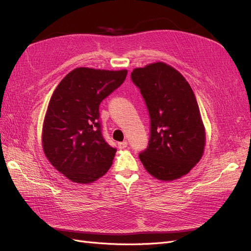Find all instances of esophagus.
Masks as SVG:
<instances>
[{
  "label": "esophagus",
  "instance_id": "34e87169",
  "mask_svg": "<svg viewBox=\"0 0 251 251\" xmlns=\"http://www.w3.org/2000/svg\"><path fill=\"white\" fill-rule=\"evenodd\" d=\"M126 147H127V141H126V140L118 142V148H119V149H126Z\"/></svg>",
  "mask_w": 251,
  "mask_h": 251
}]
</instances>
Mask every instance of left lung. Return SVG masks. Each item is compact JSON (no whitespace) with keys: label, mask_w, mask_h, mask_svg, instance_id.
<instances>
[{"label":"left lung","mask_w":251,"mask_h":251,"mask_svg":"<svg viewBox=\"0 0 251 251\" xmlns=\"http://www.w3.org/2000/svg\"><path fill=\"white\" fill-rule=\"evenodd\" d=\"M132 81L150 114L149 146L139 154L151 176L163 181L184 176L201 159L205 128L196 96L186 79L164 63L136 68Z\"/></svg>","instance_id":"left-lung-1"}]
</instances>
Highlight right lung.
I'll return each instance as SVG.
<instances>
[{
	"instance_id": "obj_1",
	"label": "right lung",
	"mask_w": 251,
	"mask_h": 251,
	"mask_svg": "<svg viewBox=\"0 0 251 251\" xmlns=\"http://www.w3.org/2000/svg\"><path fill=\"white\" fill-rule=\"evenodd\" d=\"M127 71L76 68L58 83L43 126L44 153L75 183H91L112 165L116 149L102 136L100 104L121 86Z\"/></svg>"
}]
</instances>
